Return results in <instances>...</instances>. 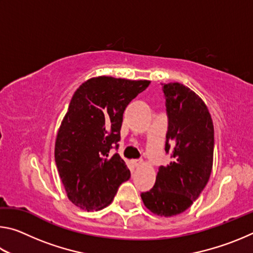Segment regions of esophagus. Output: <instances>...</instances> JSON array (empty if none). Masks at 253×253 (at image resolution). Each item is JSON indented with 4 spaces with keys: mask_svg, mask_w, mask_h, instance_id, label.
I'll return each instance as SVG.
<instances>
[{
    "mask_svg": "<svg viewBox=\"0 0 253 253\" xmlns=\"http://www.w3.org/2000/svg\"><path fill=\"white\" fill-rule=\"evenodd\" d=\"M131 163H132V165L135 166V168H139V166L143 164V162H142V161H137V160L131 161Z\"/></svg>",
    "mask_w": 253,
    "mask_h": 253,
    "instance_id": "34e87169",
    "label": "esophagus"
}]
</instances>
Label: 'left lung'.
Returning <instances> with one entry per match:
<instances>
[{
    "mask_svg": "<svg viewBox=\"0 0 253 253\" xmlns=\"http://www.w3.org/2000/svg\"><path fill=\"white\" fill-rule=\"evenodd\" d=\"M162 84L169 116L165 151L172 162L158 169L155 185L140 196L152 213L169 217L190 208L207 186L214 127L207 105L193 90L179 83Z\"/></svg>",
    "mask_w": 253,
    "mask_h": 253,
    "instance_id": "8db88e82",
    "label": "left lung"
}]
</instances>
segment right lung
Wrapping results in <instances>:
<instances>
[{
	"instance_id": "right-lung-1",
	"label": "right lung",
	"mask_w": 253,
	"mask_h": 253,
	"mask_svg": "<svg viewBox=\"0 0 253 253\" xmlns=\"http://www.w3.org/2000/svg\"><path fill=\"white\" fill-rule=\"evenodd\" d=\"M149 80L99 76L79 85L59 127L54 160L68 199L84 211H99L113 202L130 170L109 151L121 139L127 105Z\"/></svg>"
}]
</instances>
